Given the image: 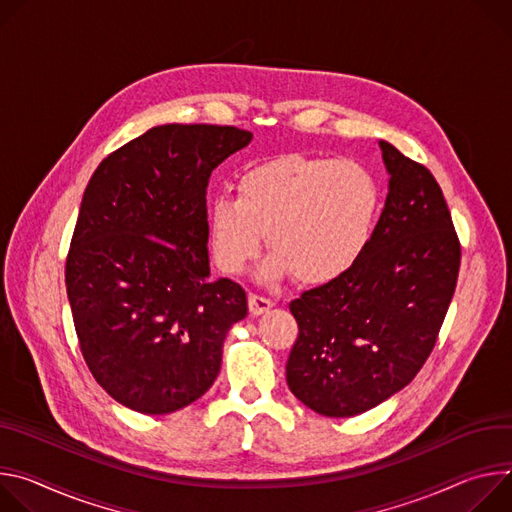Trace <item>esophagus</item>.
<instances>
[{
  "label": "esophagus",
  "mask_w": 512,
  "mask_h": 512,
  "mask_svg": "<svg viewBox=\"0 0 512 512\" xmlns=\"http://www.w3.org/2000/svg\"><path fill=\"white\" fill-rule=\"evenodd\" d=\"M248 303H250V313L256 317V315H262V313H266L268 309H272V299H268V297H262V295H256V293H252L250 295V299H248Z\"/></svg>",
  "instance_id": "34e87169"
}]
</instances>
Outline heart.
<instances>
[{"label":"heart","instance_id":"b5f03b06","mask_svg":"<svg viewBox=\"0 0 512 512\" xmlns=\"http://www.w3.org/2000/svg\"><path fill=\"white\" fill-rule=\"evenodd\" d=\"M380 213V189L354 160L282 154L248 166L236 197L207 207L209 248L225 274L242 272L260 252L264 232L274 250L266 278L291 274L329 285L366 256Z\"/></svg>","mask_w":512,"mask_h":512}]
</instances>
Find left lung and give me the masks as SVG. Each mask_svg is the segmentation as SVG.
I'll return each mask as SVG.
<instances>
[{"label":"left lung","mask_w":512,"mask_h":512,"mask_svg":"<svg viewBox=\"0 0 512 512\" xmlns=\"http://www.w3.org/2000/svg\"><path fill=\"white\" fill-rule=\"evenodd\" d=\"M380 150L390 181L366 256L289 305L299 335L287 382L325 417L360 415L417 376L458 282L462 248L441 187L392 144Z\"/></svg>","instance_id":"obj_1"}]
</instances>
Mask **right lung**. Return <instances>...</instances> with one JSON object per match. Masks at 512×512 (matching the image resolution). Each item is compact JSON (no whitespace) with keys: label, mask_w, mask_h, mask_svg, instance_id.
Instances as JSON below:
<instances>
[{"label":"right lung","mask_w":512,"mask_h":512,"mask_svg":"<svg viewBox=\"0 0 512 512\" xmlns=\"http://www.w3.org/2000/svg\"><path fill=\"white\" fill-rule=\"evenodd\" d=\"M252 134L166 124L101 160L65 266L81 354L97 384L144 415L175 413L215 382L246 291L209 278L207 183Z\"/></svg>","instance_id":"right-lung-1"}]
</instances>
